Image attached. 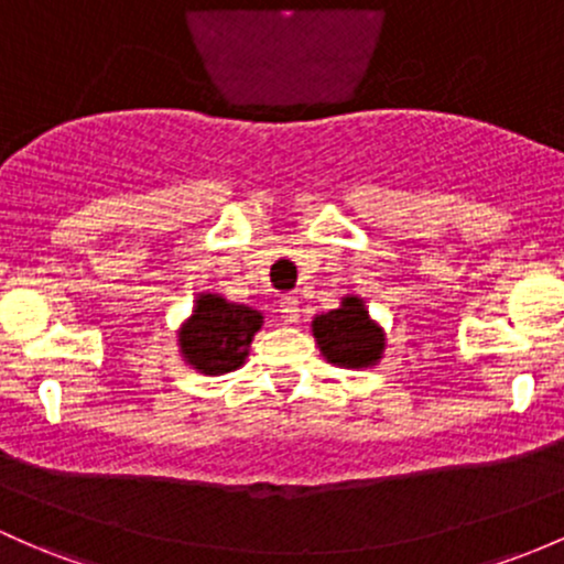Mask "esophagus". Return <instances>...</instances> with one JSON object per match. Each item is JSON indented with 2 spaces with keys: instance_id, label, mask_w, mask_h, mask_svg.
<instances>
[{
  "instance_id": "obj_1",
  "label": "esophagus",
  "mask_w": 564,
  "mask_h": 564,
  "mask_svg": "<svg viewBox=\"0 0 564 564\" xmlns=\"http://www.w3.org/2000/svg\"><path fill=\"white\" fill-rule=\"evenodd\" d=\"M280 312H282V317L288 319V323H299L301 301L295 299V295H284V299L280 301Z\"/></svg>"
}]
</instances>
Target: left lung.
Returning a JSON list of instances; mask_svg holds the SVG:
<instances>
[{"label":"left lung","mask_w":564,"mask_h":564,"mask_svg":"<svg viewBox=\"0 0 564 564\" xmlns=\"http://www.w3.org/2000/svg\"><path fill=\"white\" fill-rule=\"evenodd\" d=\"M312 330L319 352L328 357L333 366L368 368L379 360L384 349L381 328L368 317L366 304L355 295H347L338 308L317 314Z\"/></svg>","instance_id":"8db88e82"}]
</instances>
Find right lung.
I'll list each match as a JSON object with an SVG mask.
<instances>
[{"label": "right lung", "mask_w": 564, "mask_h": 564, "mask_svg": "<svg viewBox=\"0 0 564 564\" xmlns=\"http://www.w3.org/2000/svg\"><path fill=\"white\" fill-rule=\"evenodd\" d=\"M263 314L245 304H228L223 295L202 293L191 319L180 330V349L196 371L220 377L245 362Z\"/></svg>", "instance_id": "right-lung-1"}]
</instances>
